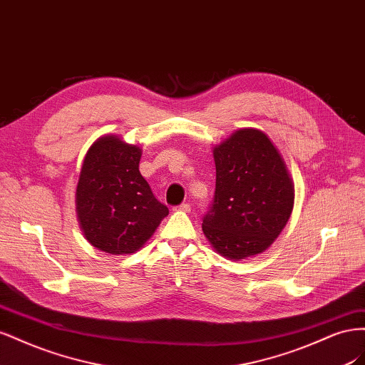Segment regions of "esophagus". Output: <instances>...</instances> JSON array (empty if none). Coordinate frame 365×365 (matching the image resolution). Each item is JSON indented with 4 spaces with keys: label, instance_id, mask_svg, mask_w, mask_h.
<instances>
[{
    "label": "esophagus",
    "instance_id": "esophagus-1",
    "mask_svg": "<svg viewBox=\"0 0 365 365\" xmlns=\"http://www.w3.org/2000/svg\"><path fill=\"white\" fill-rule=\"evenodd\" d=\"M173 212H184V213H189L190 212V204H181L178 207L173 208Z\"/></svg>",
    "mask_w": 365,
    "mask_h": 365
}]
</instances>
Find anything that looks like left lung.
<instances>
[{
    "label": "left lung",
    "instance_id": "8db88e82",
    "mask_svg": "<svg viewBox=\"0 0 365 365\" xmlns=\"http://www.w3.org/2000/svg\"><path fill=\"white\" fill-rule=\"evenodd\" d=\"M215 201L202 220L210 245L228 260L267 251L288 224L294 181L282 153L256 128H242L213 148Z\"/></svg>",
    "mask_w": 365,
    "mask_h": 365
}]
</instances>
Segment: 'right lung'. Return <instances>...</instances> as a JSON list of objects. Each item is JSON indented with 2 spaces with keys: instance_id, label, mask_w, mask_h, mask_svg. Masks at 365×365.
<instances>
[{
  "instance_id": "1",
  "label": "right lung",
  "mask_w": 365,
  "mask_h": 365,
  "mask_svg": "<svg viewBox=\"0 0 365 365\" xmlns=\"http://www.w3.org/2000/svg\"><path fill=\"white\" fill-rule=\"evenodd\" d=\"M140 158L137 145L109 134L93 143L81 169L77 220L85 239L113 256L143 248L169 215L141 176Z\"/></svg>"
}]
</instances>
